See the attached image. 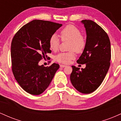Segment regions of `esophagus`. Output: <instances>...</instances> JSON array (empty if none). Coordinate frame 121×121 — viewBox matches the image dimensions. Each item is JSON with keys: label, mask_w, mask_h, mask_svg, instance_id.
Wrapping results in <instances>:
<instances>
[{"label": "esophagus", "mask_w": 121, "mask_h": 121, "mask_svg": "<svg viewBox=\"0 0 121 121\" xmlns=\"http://www.w3.org/2000/svg\"><path fill=\"white\" fill-rule=\"evenodd\" d=\"M60 67L64 68V67H65V66H66V65H63V64H61V65H60Z\"/></svg>", "instance_id": "1"}]
</instances>
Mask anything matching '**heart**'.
<instances>
[{
  "label": "heart",
  "instance_id": "b5f03b06",
  "mask_svg": "<svg viewBox=\"0 0 121 121\" xmlns=\"http://www.w3.org/2000/svg\"><path fill=\"white\" fill-rule=\"evenodd\" d=\"M62 41L69 40V50L68 52L60 53L55 57V60L62 64H68L74 60L76 57L75 51L77 53L82 52L86 45L85 37L81 34V31L73 25H68L60 32ZM60 43V40L57 35L53 34L50 37L49 45L51 49L57 51Z\"/></svg>",
  "mask_w": 121,
  "mask_h": 121
}]
</instances>
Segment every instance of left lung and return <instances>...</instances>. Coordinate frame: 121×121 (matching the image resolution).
Listing matches in <instances>:
<instances>
[{"label":"left lung","mask_w":121,"mask_h":121,"mask_svg":"<svg viewBox=\"0 0 121 121\" xmlns=\"http://www.w3.org/2000/svg\"><path fill=\"white\" fill-rule=\"evenodd\" d=\"M86 32V45L77 62L86 64L80 69L72 66L70 79L77 91L84 94L93 92L104 81L110 65V41L106 32L91 20H83Z\"/></svg>","instance_id":"8db88e82"}]
</instances>
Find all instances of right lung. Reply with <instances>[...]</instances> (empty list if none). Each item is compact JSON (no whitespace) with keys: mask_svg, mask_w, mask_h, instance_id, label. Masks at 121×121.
Here are the masks:
<instances>
[{"mask_svg":"<svg viewBox=\"0 0 121 121\" xmlns=\"http://www.w3.org/2000/svg\"><path fill=\"white\" fill-rule=\"evenodd\" d=\"M61 24L34 20L23 26L15 35L11 47L12 70L18 84L25 91L39 95L49 85L59 64L40 66L39 62L51 53L50 37Z\"/></svg>","mask_w":121,"mask_h":121,"instance_id":"add662e5","label":"right lung"}]
</instances>
